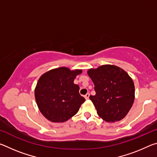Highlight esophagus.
<instances>
[{
    "label": "esophagus",
    "instance_id": "34e87169",
    "mask_svg": "<svg viewBox=\"0 0 157 157\" xmlns=\"http://www.w3.org/2000/svg\"><path fill=\"white\" fill-rule=\"evenodd\" d=\"M89 96H90V94H89V93H87V94L84 95L85 99H86V100H88L89 98Z\"/></svg>",
    "mask_w": 157,
    "mask_h": 157
}]
</instances>
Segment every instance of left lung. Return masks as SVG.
Masks as SVG:
<instances>
[{"instance_id":"obj_1","label":"left lung","mask_w":157,"mask_h":157,"mask_svg":"<svg viewBox=\"0 0 157 157\" xmlns=\"http://www.w3.org/2000/svg\"><path fill=\"white\" fill-rule=\"evenodd\" d=\"M94 84L95 95L89 98L98 115L107 122L124 118L134 101V84L123 69L113 65H102L88 71Z\"/></svg>"}]
</instances>
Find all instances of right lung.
Listing matches in <instances>:
<instances>
[{"instance_id":"1","label":"right lung","mask_w":157,"mask_h":157,"mask_svg":"<svg viewBox=\"0 0 157 157\" xmlns=\"http://www.w3.org/2000/svg\"><path fill=\"white\" fill-rule=\"evenodd\" d=\"M82 72L60 67L48 71L39 79L34 95L39 111L48 120L63 123L78 113L85 99L73 82Z\"/></svg>"}]
</instances>
